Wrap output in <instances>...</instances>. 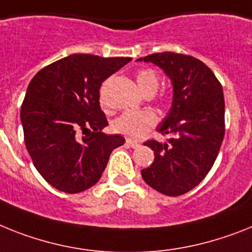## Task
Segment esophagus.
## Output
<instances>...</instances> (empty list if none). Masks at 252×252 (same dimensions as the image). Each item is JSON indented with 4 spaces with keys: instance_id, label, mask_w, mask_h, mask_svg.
<instances>
[{
    "instance_id": "obj_1",
    "label": "esophagus",
    "mask_w": 252,
    "mask_h": 252,
    "mask_svg": "<svg viewBox=\"0 0 252 252\" xmlns=\"http://www.w3.org/2000/svg\"><path fill=\"white\" fill-rule=\"evenodd\" d=\"M126 145H129L130 147H133V149H137V147H139V146H141L138 142H137V141H133V139H129V138L126 139Z\"/></svg>"
}]
</instances>
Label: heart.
<instances>
[{
    "instance_id": "obj_1",
    "label": "heart",
    "mask_w": 252,
    "mask_h": 252,
    "mask_svg": "<svg viewBox=\"0 0 252 252\" xmlns=\"http://www.w3.org/2000/svg\"><path fill=\"white\" fill-rule=\"evenodd\" d=\"M137 84L139 90L146 96H152L160 86V79L155 70L152 69H141L137 73ZM158 122V118L152 111L142 110V111H126L116 118L113 123V128L116 133L130 138H139L145 133L154 128Z\"/></svg>"
}]
</instances>
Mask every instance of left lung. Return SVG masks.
I'll use <instances>...</instances> for the list:
<instances>
[{
  "label": "left lung",
  "mask_w": 252,
  "mask_h": 252,
  "mask_svg": "<svg viewBox=\"0 0 252 252\" xmlns=\"http://www.w3.org/2000/svg\"><path fill=\"white\" fill-rule=\"evenodd\" d=\"M137 61L161 67L173 84V102L158 130L168 142H145L155 154L142 169L143 181L166 196L191 191L213 168L224 138V96L220 82L198 59L160 52Z\"/></svg>",
  "instance_id": "1"
}]
</instances>
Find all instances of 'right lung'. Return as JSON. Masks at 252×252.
Wrapping results in <instances>:
<instances>
[{"label": "right lung", "mask_w": 252, "mask_h": 252, "mask_svg": "<svg viewBox=\"0 0 252 252\" xmlns=\"http://www.w3.org/2000/svg\"><path fill=\"white\" fill-rule=\"evenodd\" d=\"M130 58L74 54L41 69L20 111L24 141L38 173L52 187L78 193L96 185L114 149L126 142L105 134L100 87Z\"/></svg>", "instance_id": "right-lung-1"}]
</instances>
